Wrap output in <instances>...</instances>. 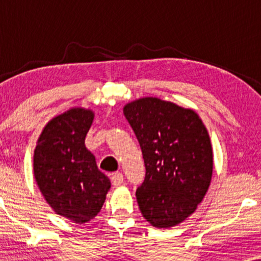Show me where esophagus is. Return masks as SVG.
Wrapping results in <instances>:
<instances>
[{
    "instance_id": "34e87169",
    "label": "esophagus",
    "mask_w": 261,
    "mask_h": 261,
    "mask_svg": "<svg viewBox=\"0 0 261 261\" xmlns=\"http://www.w3.org/2000/svg\"><path fill=\"white\" fill-rule=\"evenodd\" d=\"M112 181H113L114 187H119V185L123 183V174L121 172L114 173L112 176Z\"/></svg>"
}]
</instances>
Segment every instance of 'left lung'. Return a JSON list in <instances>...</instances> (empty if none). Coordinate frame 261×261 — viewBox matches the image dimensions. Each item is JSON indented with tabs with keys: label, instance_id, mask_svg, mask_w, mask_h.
Wrapping results in <instances>:
<instances>
[{
	"label": "left lung",
	"instance_id": "obj_1",
	"mask_svg": "<svg viewBox=\"0 0 261 261\" xmlns=\"http://www.w3.org/2000/svg\"><path fill=\"white\" fill-rule=\"evenodd\" d=\"M123 114L145 162V180L137 190L142 216L160 229L177 226L195 213L212 181L208 130L192 109L158 97L127 103Z\"/></svg>",
	"mask_w": 261,
	"mask_h": 261
}]
</instances>
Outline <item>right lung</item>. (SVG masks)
Instances as JSON below:
<instances>
[{
    "mask_svg": "<svg viewBox=\"0 0 261 261\" xmlns=\"http://www.w3.org/2000/svg\"><path fill=\"white\" fill-rule=\"evenodd\" d=\"M95 114L74 107L48 121L33 155L34 178L56 214L83 224L102 209L110 189L109 178L85 147Z\"/></svg>",
    "mask_w": 261,
    "mask_h": 261,
    "instance_id": "obj_1",
    "label": "right lung"
}]
</instances>
